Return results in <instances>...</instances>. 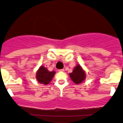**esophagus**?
<instances>
[{
    "label": "esophagus",
    "mask_w": 123,
    "mask_h": 123,
    "mask_svg": "<svg viewBox=\"0 0 123 123\" xmlns=\"http://www.w3.org/2000/svg\"><path fill=\"white\" fill-rule=\"evenodd\" d=\"M58 71H59V72H64V69H60V70H59Z\"/></svg>",
    "instance_id": "34e87169"
}]
</instances>
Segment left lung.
<instances>
[{
	"label": "left lung",
	"mask_w": 123,
	"mask_h": 123,
	"mask_svg": "<svg viewBox=\"0 0 123 123\" xmlns=\"http://www.w3.org/2000/svg\"><path fill=\"white\" fill-rule=\"evenodd\" d=\"M71 80L76 84L82 83L85 79V73L80 65H77L72 73H70Z\"/></svg>",
	"instance_id": "left-lung-1"
}]
</instances>
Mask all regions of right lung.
<instances>
[{
    "instance_id": "1",
    "label": "right lung",
    "mask_w": 123,
    "mask_h": 123,
    "mask_svg": "<svg viewBox=\"0 0 123 123\" xmlns=\"http://www.w3.org/2000/svg\"><path fill=\"white\" fill-rule=\"evenodd\" d=\"M55 74V71H49L48 70L44 67L41 66L37 73L36 78L40 83L47 85L52 80Z\"/></svg>"
}]
</instances>
